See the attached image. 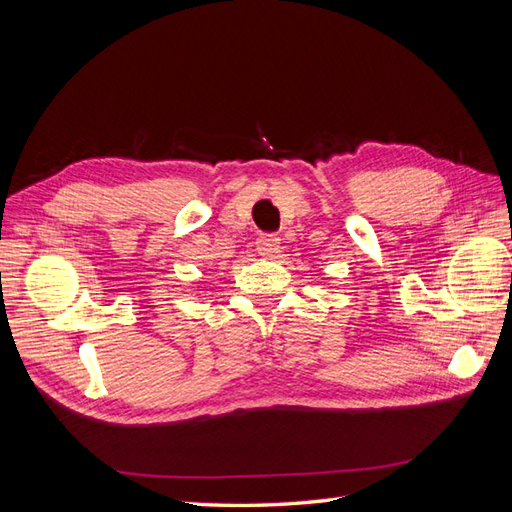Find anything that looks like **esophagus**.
Returning a JSON list of instances; mask_svg holds the SVG:
<instances>
[{"instance_id":"1","label":"esophagus","mask_w":512,"mask_h":512,"mask_svg":"<svg viewBox=\"0 0 512 512\" xmlns=\"http://www.w3.org/2000/svg\"><path fill=\"white\" fill-rule=\"evenodd\" d=\"M256 250H258L260 256L275 258L277 254H280V237L271 235V232H269V235H260L256 239Z\"/></svg>"}]
</instances>
